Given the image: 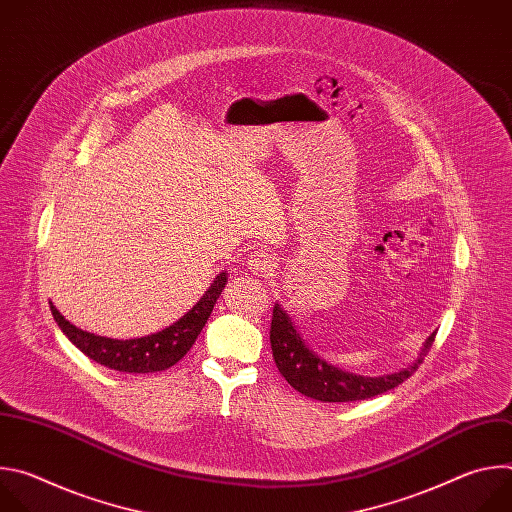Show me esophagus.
Returning a JSON list of instances; mask_svg holds the SVG:
<instances>
[{"mask_svg": "<svg viewBox=\"0 0 512 512\" xmlns=\"http://www.w3.org/2000/svg\"><path fill=\"white\" fill-rule=\"evenodd\" d=\"M247 269L255 275H271L275 269V261L269 253L265 251H253L247 257Z\"/></svg>", "mask_w": 512, "mask_h": 512, "instance_id": "obj_1", "label": "esophagus"}]
</instances>
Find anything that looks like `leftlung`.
<instances>
[{"mask_svg":"<svg viewBox=\"0 0 512 512\" xmlns=\"http://www.w3.org/2000/svg\"><path fill=\"white\" fill-rule=\"evenodd\" d=\"M269 340H271L275 367L291 387L300 391L302 395L318 401L346 403V401L371 399L407 381L419 369L423 356L429 352V346L435 340V332L427 338L425 348L421 350L419 358L411 364V367L393 375H383V377L352 375L322 360L302 342L294 322L289 320V316L279 308V304H275L273 308Z\"/></svg>","mask_w":512,"mask_h":512,"instance_id":"left-lung-1","label":"left lung"}]
</instances>
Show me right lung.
I'll list each match as a JSON object with an SVG mask.
<instances>
[{
    "label": "right lung",
    "instance_id": "add662e5",
    "mask_svg": "<svg viewBox=\"0 0 512 512\" xmlns=\"http://www.w3.org/2000/svg\"><path fill=\"white\" fill-rule=\"evenodd\" d=\"M225 285L227 273L216 275V279L206 289V294L200 298V302L176 324L168 326L158 334L131 340L95 336L91 332L72 326L68 320H64V316H60V312L52 304L50 310L66 338L95 362L105 364V367L121 373H156L174 367V364L192 348Z\"/></svg>",
    "mask_w": 512,
    "mask_h": 512
}]
</instances>
